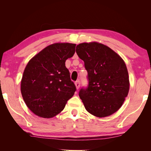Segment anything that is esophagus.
Listing matches in <instances>:
<instances>
[{"instance_id": "obj_1", "label": "esophagus", "mask_w": 151, "mask_h": 151, "mask_svg": "<svg viewBox=\"0 0 151 151\" xmlns=\"http://www.w3.org/2000/svg\"><path fill=\"white\" fill-rule=\"evenodd\" d=\"M80 84H81V83H80V81H79V80H78V81H77L75 82V85H76V86L77 89H79V87H80Z\"/></svg>"}]
</instances>
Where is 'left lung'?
Segmentation results:
<instances>
[{
  "instance_id": "left-lung-1",
  "label": "left lung",
  "mask_w": 151,
  "mask_h": 151,
  "mask_svg": "<svg viewBox=\"0 0 151 151\" xmlns=\"http://www.w3.org/2000/svg\"><path fill=\"white\" fill-rule=\"evenodd\" d=\"M76 50L88 72V85L79 93L86 109L100 118L112 115L129 93V74L124 61L110 48L96 42L81 43Z\"/></svg>"
}]
</instances>
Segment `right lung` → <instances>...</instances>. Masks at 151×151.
I'll return each instance as SVG.
<instances>
[{"mask_svg":"<svg viewBox=\"0 0 151 151\" xmlns=\"http://www.w3.org/2000/svg\"><path fill=\"white\" fill-rule=\"evenodd\" d=\"M76 44L55 43L32 58L22 76L21 91L30 110L43 118H52L65 108L76 91L65 61L75 53Z\"/></svg>","mask_w":151,"mask_h":151,"instance_id":"add662e5","label":"right lung"}]
</instances>
